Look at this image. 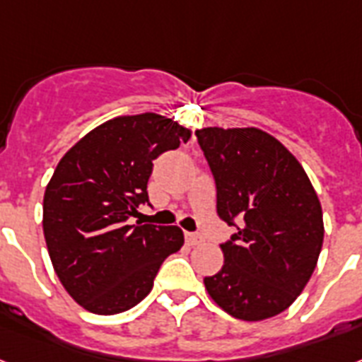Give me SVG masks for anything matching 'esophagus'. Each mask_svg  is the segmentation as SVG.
I'll return each mask as SVG.
<instances>
[{
    "mask_svg": "<svg viewBox=\"0 0 362 362\" xmlns=\"http://www.w3.org/2000/svg\"><path fill=\"white\" fill-rule=\"evenodd\" d=\"M185 238H187L188 244H198V242H202V235H199V233H194V231L185 233Z\"/></svg>",
    "mask_w": 362,
    "mask_h": 362,
    "instance_id": "34e87169",
    "label": "esophagus"
}]
</instances>
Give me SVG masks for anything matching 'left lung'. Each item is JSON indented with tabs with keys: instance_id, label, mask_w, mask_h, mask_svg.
I'll return each mask as SVG.
<instances>
[{
	"instance_id": "1",
	"label": "left lung",
	"mask_w": 362,
	"mask_h": 362,
	"mask_svg": "<svg viewBox=\"0 0 362 362\" xmlns=\"http://www.w3.org/2000/svg\"><path fill=\"white\" fill-rule=\"evenodd\" d=\"M216 183V213L237 228L220 244L222 270L209 296L238 320L257 322L292 305L316 268L322 207L294 155L255 127L196 131Z\"/></svg>"
}]
</instances>
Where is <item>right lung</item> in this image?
<instances>
[{
  "label": "right lung",
  "mask_w": 362,
  "mask_h": 362,
  "mask_svg": "<svg viewBox=\"0 0 362 362\" xmlns=\"http://www.w3.org/2000/svg\"><path fill=\"white\" fill-rule=\"evenodd\" d=\"M190 131L155 112L118 116L85 134L44 194V237L68 294L94 315H118L149 294L160 264L183 246L177 226H131L148 203L153 160Z\"/></svg>",
  "instance_id": "add662e5"
}]
</instances>
